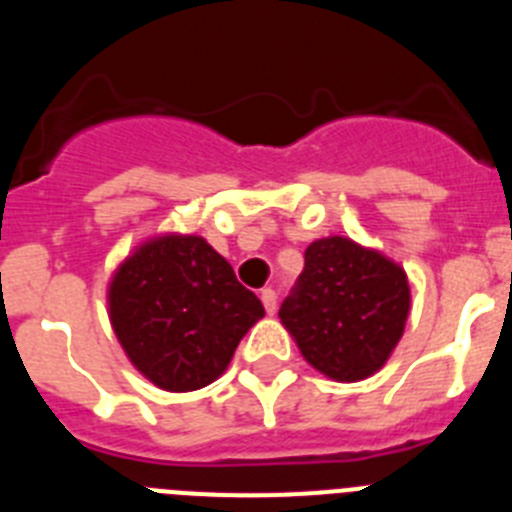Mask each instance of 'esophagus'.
Segmentation results:
<instances>
[{"mask_svg": "<svg viewBox=\"0 0 512 512\" xmlns=\"http://www.w3.org/2000/svg\"><path fill=\"white\" fill-rule=\"evenodd\" d=\"M261 302H264V310L269 312V315H274V310H277V292L274 289H261Z\"/></svg>", "mask_w": 512, "mask_h": 512, "instance_id": "1", "label": "esophagus"}]
</instances>
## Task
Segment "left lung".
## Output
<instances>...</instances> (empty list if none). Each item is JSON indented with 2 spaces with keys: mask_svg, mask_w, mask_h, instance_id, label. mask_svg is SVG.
I'll use <instances>...</instances> for the list:
<instances>
[{
  "mask_svg": "<svg viewBox=\"0 0 512 512\" xmlns=\"http://www.w3.org/2000/svg\"><path fill=\"white\" fill-rule=\"evenodd\" d=\"M408 274L379 248L346 235L312 241L279 320L302 359L333 382H361L387 364L408 323Z\"/></svg>",
  "mask_w": 512,
  "mask_h": 512,
  "instance_id": "1",
  "label": "left lung"
}]
</instances>
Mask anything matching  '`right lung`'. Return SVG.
<instances>
[{"instance_id": "right-lung-1", "label": "right lung", "mask_w": 512, "mask_h": 512, "mask_svg": "<svg viewBox=\"0 0 512 512\" xmlns=\"http://www.w3.org/2000/svg\"><path fill=\"white\" fill-rule=\"evenodd\" d=\"M107 315L130 364L158 390L194 392L228 369L264 305L194 233H158L112 271Z\"/></svg>"}]
</instances>
